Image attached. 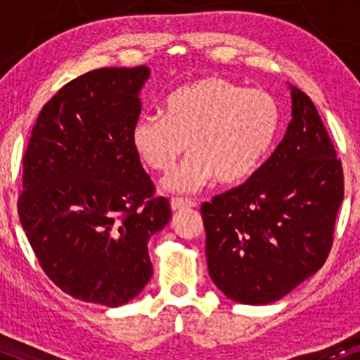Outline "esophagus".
<instances>
[{
    "mask_svg": "<svg viewBox=\"0 0 360 360\" xmlns=\"http://www.w3.org/2000/svg\"><path fill=\"white\" fill-rule=\"evenodd\" d=\"M195 201L186 200V198H172L170 200V208L176 211V210H185V208H193Z\"/></svg>",
    "mask_w": 360,
    "mask_h": 360,
    "instance_id": "34e87169",
    "label": "esophagus"
}]
</instances>
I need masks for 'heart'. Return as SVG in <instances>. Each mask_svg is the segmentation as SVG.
<instances>
[{
  "instance_id": "heart-1",
  "label": "heart",
  "mask_w": 360,
  "mask_h": 360,
  "mask_svg": "<svg viewBox=\"0 0 360 360\" xmlns=\"http://www.w3.org/2000/svg\"><path fill=\"white\" fill-rule=\"evenodd\" d=\"M280 129V108L264 90H249L221 77H206L167 96L164 115L134 122L131 144L149 169L167 174L188 149L193 152L164 188L200 190L216 176L234 185L252 176L267 159Z\"/></svg>"
}]
</instances>
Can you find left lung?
<instances>
[{"mask_svg": "<svg viewBox=\"0 0 360 360\" xmlns=\"http://www.w3.org/2000/svg\"><path fill=\"white\" fill-rule=\"evenodd\" d=\"M292 121L243 185L201 205L206 262L238 303L267 304L316 274L344 198L341 160L308 95L290 85Z\"/></svg>", "mask_w": 360, "mask_h": 360, "instance_id": "1", "label": "left lung"}]
</instances>
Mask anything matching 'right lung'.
Instances as JSON below:
<instances>
[{"instance_id":"right-lung-1","label":"right lung","mask_w":360,"mask_h":360,"mask_svg":"<svg viewBox=\"0 0 360 360\" xmlns=\"http://www.w3.org/2000/svg\"><path fill=\"white\" fill-rule=\"evenodd\" d=\"M149 77L146 65L112 67L68 82L22 157L19 221L47 277L82 302L137 297L152 277L147 243L172 218L131 144Z\"/></svg>"}]
</instances>
